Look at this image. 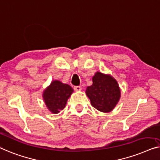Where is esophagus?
<instances>
[{"label": "esophagus", "mask_w": 160, "mask_h": 160, "mask_svg": "<svg viewBox=\"0 0 160 160\" xmlns=\"http://www.w3.org/2000/svg\"><path fill=\"white\" fill-rule=\"evenodd\" d=\"M74 90L75 91H80L82 90V88H81V86H75L74 87Z\"/></svg>", "instance_id": "esophagus-1"}]
</instances>
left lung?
<instances>
[{
	"label": "left lung",
	"instance_id": "8db88e82",
	"mask_svg": "<svg viewBox=\"0 0 160 160\" xmlns=\"http://www.w3.org/2000/svg\"><path fill=\"white\" fill-rule=\"evenodd\" d=\"M93 84L87 87L85 93L91 105L98 111L108 113L114 109L120 99L121 91L118 81L109 74L96 72Z\"/></svg>",
	"mask_w": 160,
	"mask_h": 160
}]
</instances>
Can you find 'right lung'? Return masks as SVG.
<instances>
[{
	"instance_id": "add662e5",
	"label": "right lung",
	"mask_w": 160,
	"mask_h": 160,
	"mask_svg": "<svg viewBox=\"0 0 160 160\" xmlns=\"http://www.w3.org/2000/svg\"><path fill=\"white\" fill-rule=\"evenodd\" d=\"M73 91L72 88L68 84L57 80H52L42 91V99L51 113L58 114L64 109Z\"/></svg>"
}]
</instances>
